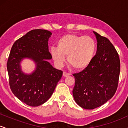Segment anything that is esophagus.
Here are the masks:
<instances>
[{
	"label": "esophagus",
	"instance_id": "esophagus-1",
	"mask_svg": "<svg viewBox=\"0 0 128 128\" xmlns=\"http://www.w3.org/2000/svg\"><path fill=\"white\" fill-rule=\"evenodd\" d=\"M69 75H70V73L66 72H63V76H64V77H67V76H68Z\"/></svg>",
	"mask_w": 128,
	"mask_h": 128
}]
</instances>
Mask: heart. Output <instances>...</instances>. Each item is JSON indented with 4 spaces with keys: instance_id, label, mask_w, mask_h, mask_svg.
<instances>
[{
    "instance_id": "1",
    "label": "heart",
    "mask_w": 128,
    "mask_h": 128,
    "mask_svg": "<svg viewBox=\"0 0 128 128\" xmlns=\"http://www.w3.org/2000/svg\"><path fill=\"white\" fill-rule=\"evenodd\" d=\"M96 49V42L91 36L68 34L58 40L56 48H50V54L58 67L64 65L67 56L69 65L75 70H82L92 61Z\"/></svg>"
}]
</instances>
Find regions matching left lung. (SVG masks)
Instances as JSON below:
<instances>
[{"mask_svg": "<svg viewBox=\"0 0 128 128\" xmlns=\"http://www.w3.org/2000/svg\"><path fill=\"white\" fill-rule=\"evenodd\" d=\"M97 52L86 68L74 73L73 96L78 105L86 110L98 108L112 98L118 86L120 62L110 41L94 31Z\"/></svg>", "mask_w": 128, "mask_h": 128, "instance_id": "1", "label": "left lung"}]
</instances>
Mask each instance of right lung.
Masks as SVG:
<instances>
[{"label": "right lung", "mask_w": 128, "mask_h": 128, "mask_svg": "<svg viewBox=\"0 0 128 128\" xmlns=\"http://www.w3.org/2000/svg\"><path fill=\"white\" fill-rule=\"evenodd\" d=\"M52 32L44 29H34L16 40L12 45L7 62L10 88L19 100L26 105L37 106L50 98L62 71L48 62L52 58L48 41ZM24 58L36 62V70L30 75L21 72L20 62Z\"/></svg>", "instance_id": "obj_1"}]
</instances>
